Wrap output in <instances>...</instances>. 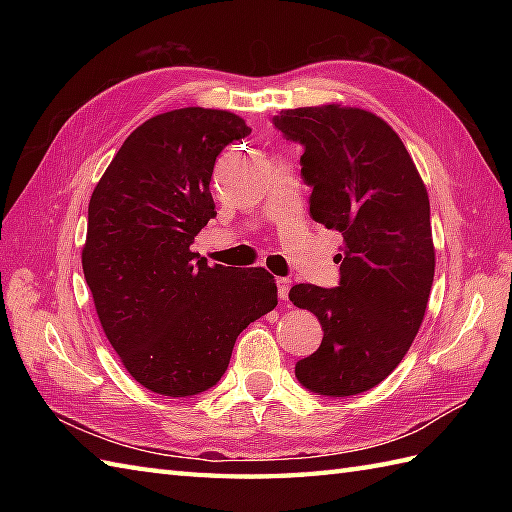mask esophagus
Returning <instances> with one entry per match:
<instances>
[{
  "label": "esophagus",
  "mask_w": 512,
  "mask_h": 512,
  "mask_svg": "<svg viewBox=\"0 0 512 512\" xmlns=\"http://www.w3.org/2000/svg\"><path fill=\"white\" fill-rule=\"evenodd\" d=\"M292 281L288 277H277V290H279V299L286 301L288 299V292H290Z\"/></svg>",
  "instance_id": "esophagus-1"
}]
</instances>
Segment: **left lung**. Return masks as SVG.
Listing matches in <instances>:
<instances>
[{
  "instance_id": "left-lung-1",
  "label": "left lung",
  "mask_w": 512,
  "mask_h": 512,
  "mask_svg": "<svg viewBox=\"0 0 512 512\" xmlns=\"http://www.w3.org/2000/svg\"><path fill=\"white\" fill-rule=\"evenodd\" d=\"M273 125L303 147L312 220L345 242L339 286L290 288L323 330L295 376L319 396L363 394L405 358L427 310L436 270L427 189L398 134L372 112L297 107Z\"/></svg>"
}]
</instances>
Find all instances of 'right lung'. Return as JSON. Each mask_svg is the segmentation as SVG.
I'll return each instance as SVG.
<instances>
[{
  "label": "right lung",
  "instance_id": "obj_1",
  "mask_svg": "<svg viewBox=\"0 0 512 512\" xmlns=\"http://www.w3.org/2000/svg\"><path fill=\"white\" fill-rule=\"evenodd\" d=\"M248 134L224 110L158 114L129 134L90 198L81 259L96 314L127 372L160 396L217 385L239 332L277 306L268 270L209 266L191 250L217 215L215 160Z\"/></svg>",
  "mask_w": 512,
  "mask_h": 512
}]
</instances>
